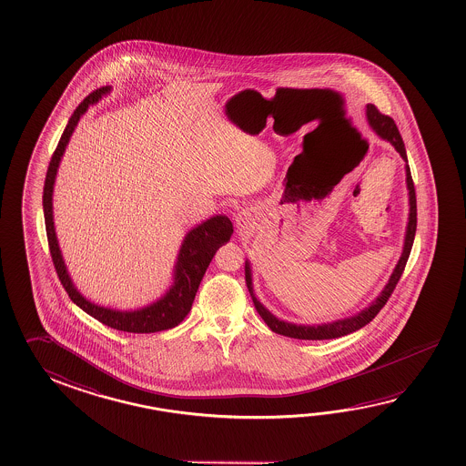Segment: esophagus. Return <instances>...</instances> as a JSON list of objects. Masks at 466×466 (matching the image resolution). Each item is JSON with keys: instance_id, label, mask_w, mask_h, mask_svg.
Listing matches in <instances>:
<instances>
[{"instance_id": "esophagus-1", "label": "esophagus", "mask_w": 466, "mask_h": 466, "mask_svg": "<svg viewBox=\"0 0 466 466\" xmlns=\"http://www.w3.org/2000/svg\"><path fill=\"white\" fill-rule=\"evenodd\" d=\"M255 224H257V222H255V216L252 212L240 211L238 216H236V228H238L240 234H250V232H254Z\"/></svg>"}]
</instances>
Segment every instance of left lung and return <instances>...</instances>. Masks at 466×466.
I'll return each instance as SVG.
<instances>
[{"mask_svg": "<svg viewBox=\"0 0 466 466\" xmlns=\"http://www.w3.org/2000/svg\"><path fill=\"white\" fill-rule=\"evenodd\" d=\"M366 118H368L369 127L372 128V132L378 135L379 138L389 141L397 153L402 157L405 161V185L409 191V219H407V228H405L404 247H402V254L399 262L395 265L394 272L390 275V279L386 283V287L379 293L376 299L369 303L368 307L362 308L356 315L352 317L341 318L331 323H321V325H297L285 321L280 318L275 317L267 308L260 303V299L255 297L254 281H252V267L248 258L246 260V283L247 289L250 291V297L254 299L255 309L258 311V315L262 317L267 326L272 329L273 333L283 334L289 338L295 339H333V338H341L346 334L358 331L362 326L368 325L369 321H372V318L378 315L382 307L386 305L387 299L392 295L395 285L399 279L402 277L405 264L409 260V255L412 250L413 238H415V228H417V199H415V187H413L412 175H410V167L407 163V153H405V145L402 137L399 133V128L395 125L394 120L387 115L379 112L372 104L366 106Z\"/></svg>", "mask_w": 466, "mask_h": 466, "instance_id": "left-lung-1", "label": "left lung"}]
</instances>
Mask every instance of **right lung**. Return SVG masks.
<instances>
[{
	"label": "right lung",
	"instance_id": "add662e5",
	"mask_svg": "<svg viewBox=\"0 0 466 466\" xmlns=\"http://www.w3.org/2000/svg\"><path fill=\"white\" fill-rule=\"evenodd\" d=\"M110 87H102L92 92L84 98L76 112L69 118L66 130L62 133L57 148L54 151L53 158L46 175L45 194H43V209H45L46 232L49 250L53 255L54 267L59 275L62 287L69 293L72 301L82 308L87 315L98 319L100 323L110 326L118 331L127 333H158L171 329L179 325L193 307L196 291L199 289L204 273L211 264L212 257L219 250V247L228 244L234 232L232 222L228 216H212L199 226L186 232L181 247L177 250L175 267H173V283L159 299L151 301L145 307L137 309H118V308L102 307L86 299L77 287L74 285L67 265L62 257L59 240L56 236L54 226L53 194L56 185V176L61 165L62 157L69 145L72 133L76 130L80 116L86 114L88 106H96L98 100L110 94Z\"/></svg>",
	"mask_w": 466,
	"mask_h": 466
}]
</instances>
